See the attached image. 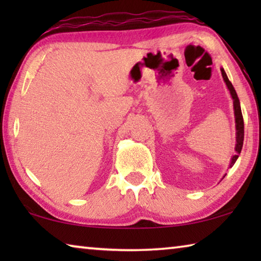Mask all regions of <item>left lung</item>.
I'll use <instances>...</instances> for the list:
<instances>
[{
	"mask_svg": "<svg viewBox=\"0 0 261 261\" xmlns=\"http://www.w3.org/2000/svg\"><path fill=\"white\" fill-rule=\"evenodd\" d=\"M221 72H222V77L224 79V82H226L227 86L229 88V91H230V94L233 99V109H235V118H236V130H237V138H236V152L237 154L236 155H233L231 159V163H230V167L233 166V163L236 162L237 158H238V154L241 153L242 151V147H243V141H244V121H243V115H242V110H241V105H240V99H238L237 93L235 91V88H233L231 82L229 81L226 72H224L223 69H221Z\"/></svg>",
	"mask_w": 261,
	"mask_h": 261,
	"instance_id": "obj_1",
	"label": "left lung"
}]
</instances>
